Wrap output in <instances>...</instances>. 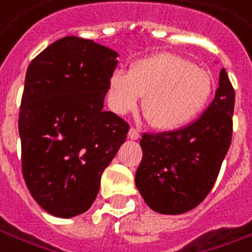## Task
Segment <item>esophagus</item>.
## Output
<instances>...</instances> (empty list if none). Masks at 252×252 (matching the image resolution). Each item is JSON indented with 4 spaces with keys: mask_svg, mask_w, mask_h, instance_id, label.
<instances>
[{
    "mask_svg": "<svg viewBox=\"0 0 252 252\" xmlns=\"http://www.w3.org/2000/svg\"><path fill=\"white\" fill-rule=\"evenodd\" d=\"M128 138H129V139H132V141H135V139H138V138H139V132H138L135 128H129V131H128Z\"/></svg>",
    "mask_w": 252,
    "mask_h": 252,
    "instance_id": "esophagus-1",
    "label": "esophagus"
}]
</instances>
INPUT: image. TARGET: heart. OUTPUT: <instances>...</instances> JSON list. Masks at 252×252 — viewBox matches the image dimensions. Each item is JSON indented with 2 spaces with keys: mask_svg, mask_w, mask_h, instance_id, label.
Instances as JSON below:
<instances>
[{
  "mask_svg": "<svg viewBox=\"0 0 252 252\" xmlns=\"http://www.w3.org/2000/svg\"><path fill=\"white\" fill-rule=\"evenodd\" d=\"M212 93V79L184 57L159 53L142 58L129 71L116 69L107 82V104L128 114L143 96L142 109L153 126L174 131L202 111Z\"/></svg>",
  "mask_w": 252,
  "mask_h": 252,
  "instance_id": "obj_1",
  "label": "heart"
}]
</instances>
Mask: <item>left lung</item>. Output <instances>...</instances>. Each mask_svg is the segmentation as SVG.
I'll use <instances>...</instances> for the list:
<instances>
[{
  "label": "left lung",
  "mask_w": 252,
  "mask_h": 252,
  "mask_svg": "<svg viewBox=\"0 0 252 252\" xmlns=\"http://www.w3.org/2000/svg\"><path fill=\"white\" fill-rule=\"evenodd\" d=\"M233 110L234 89L221 68L212 103L195 121L174 131L142 135L135 186L152 211L181 215L206 198L230 148Z\"/></svg>",
  "instance_id": "8db88e82"
}]
</instances>
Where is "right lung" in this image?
I'll list each match as a JSON object with an SVG mask.
<instances>
[{
	"label": "right lung",
	"mask_w": 252,
	"mask_h": 252,
	"mask_svg": "<svg viewBox=\"0 0 252 252\" xmlns=\"http://www.w3.org/2000/svg\"><path fill=\"white\" fill-rule=\"evenodd\" d=\"M118 53L76 36L57 40L32 61L19 111L22 171L33 199L50 215L86 212L129 126L104 111Z\"/></svg>",
	"instance_id": "add662e5"
}]
</instances>
